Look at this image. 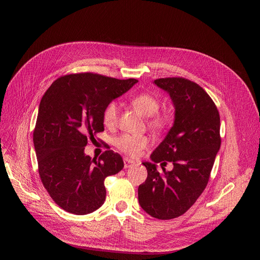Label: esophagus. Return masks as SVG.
<instances>
[{
    "label": "esophagus",
    "mask_w": 260,
    "mask_h": 260,
    "mask_svg": "<svg viewBox=\"0 0 260 260\" xmlns=\"http://www.w3.org/2000/svg\"><path fill=\"white\" fill-rule=\"evenodd\" d=\"M123 164H124V168L127 169V168H130L131 166H133V165H135V161L128 158V157H125V158L123 159Z\"/></svg>",
    "instance_id": "obj_1"
}]
</instances>
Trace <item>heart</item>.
Segmentation results:
<instances>
[{"mask_svg":"<svg viewBox=\"0 0 260 260\" xmlns=\"http://www.w3.org/2000/svg\"><path fill=\"white\" fill-rule=\"evenodd\" d=\"M131 104L135 106L138 111L149 117V125L154 129H161L168 122V116L166 114L158 113L159 102L152 94L140 93L131 98ZM118 119V104L116 102L109 103L103 114V121L107 127H112ZM115 146L119 151L131 155L137 156L141 149L147 146L148 139L144 136H133L129 133H123L117 137L114 141Z\"/></svg>","mask_w":260,"mask_h":260,"instance_id":"b5f03b06","label":"heart"}]
</instances>
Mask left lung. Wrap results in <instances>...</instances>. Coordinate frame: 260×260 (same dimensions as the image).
<instances>
[{"instance_id": "1", "label": "left lung", "mask_w": 260, "mask_h": 260, "mask_svg": "<svg viewBox=\"0 0 260 260\" xmlns=\"http://www.w3.org/2000/svg\"><path fill=\"white\" fill-rule=\"evenodd\" d=\"M154 84L166 91L175 107L174 124L161 143L144 161L145 182L138 188L139 204L149 216L174 219L190 208L208 183L221 144L220 116L203 88L184 78H161ZM174 165L171 172L156 164Z\"/></svg>"}]
</instances>
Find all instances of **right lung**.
I'll list each match as a JSON object with an SVG mask.
<instances>
[{"label": "right lung", "instance_id": "right-lung-1", "mask_svg": "<svg viewBox=\"0 0 260 260\" xmlns=\"http://www.w3.org/2000/svg\"><path fill=\"white\" fill-rule=\"evenodd\" d=\"M137 82L74 74L58 78L44 93L34 131L39 175L53 201L70 214L99 209L106 198L105 178L123 168L121 156L112 149L96 160L84 147L104 131L106 106Z\"/></svg>", "mask_w": 260, "mask_h": 260}]
</instances>
